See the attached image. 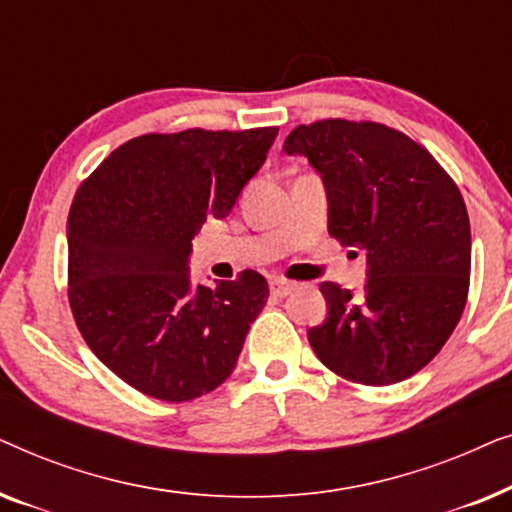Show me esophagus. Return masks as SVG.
Here are the masks:
<instances>
[{"mask_svg": "<svg viewBox=\"0 0 512 512\" xmlns=\"http://www.w3.org/2000/svg\"><path fill=\"white\" fill-rule=\"evenodd\" d=\"M291 291H296V282H289V279H272V282H270L272 296L286 298Z\"/></svg>", "mask_w": 512, "mask_h": 512, "instance_id": "34e87169", "label": "esophagus"}]
</instances>
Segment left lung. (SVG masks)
Returning a JSON list of instances; mask_svg holds the SVG:
<instances>
[{
	"instance_id": "8db88e82",
	"label": "left lung",
	"mask_w": 512,
	"mask_h": 512,
	"mask_svg": "<svg viewBox=\"0 0 512 512\" xmlns=\"http://www.w3.org/2000/svg\"><path fill=\"white\" fill-rule=\"evenodd\" d=\"M328 188V233L368 251L363 293L324 282L328 317L307 340L342 380L387 387L436 356L471 284V223L457 184L424 146L373 121L324 118L284 139Z\"/></svg>"
}]
</instances>
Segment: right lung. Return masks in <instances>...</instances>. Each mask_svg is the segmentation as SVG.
Listing matches in <instances>:
<instances>
[{
  "label": "right lung",
  "instance_id": "obj_1",
  "mask_svg": "<svg viewBox=\"0 0 512 512\" xmlns=\"http://www.w3.org/2000/svg\"><path fill=\"white\" fill-rule=\"evenodd\" d=\"M279 128L149 132L81 181L67 219V296L93 354L167 403L214 391L235 370L268 282L191 284V242L261 170Z\"/></svg>",
  "mask_w": 512,
  "mask_h": 512
}]
</instances>
